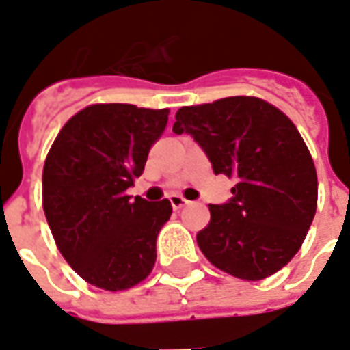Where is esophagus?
I'll return each instance as SVG.
<instances>
[{"instance_id":"34e87169","label":"esophagus","mask_w":350,"mask_h":350,"mask_svg":"<svg viewBox=\"0 0 350 350\" xmlns=\"http://www.w3.org/2000/svg\"><path fill=\"white\" fill-rule=\"evenodd\" d=\"M170 204H172L174 210H182L183 206L189 204V200H185V198L180 197V195H170Z\"/></svg>"}]
</instances>
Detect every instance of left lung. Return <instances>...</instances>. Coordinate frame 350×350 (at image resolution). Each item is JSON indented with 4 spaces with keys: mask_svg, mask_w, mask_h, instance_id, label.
I'll list each match as a JSON object with an SVG mask.
<instances>
[{
    "mask_svg": "<svg viewBox=\"0 0 350 350\" xmlns=\"http://www.w3.org/2000/svg\"><path fill=\"white\" fill-rule=\"evenodd\" d=\"M176 135L195 138L215 174L234 178L232 197L210 204L197 234L204 257L230 275L258 281L298 253L317 210V172L304 138L279 108L227 97L176 112Z\"/></svg>",
    "mask_w": 350,
    "mask_h": 350,
    "instance_id": "left-lung-1",
    "label": "left lung"
}]
</instances>
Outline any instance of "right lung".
<instances>
[{"label": "right lung", "mask_w": 350, "mask_h": 350, "mask_svg": "<svg viewBox=\"0 0 350 350\" xmlns=\"http://www.w3.org/2000/svg\"><path fill=\"white\" fill-rule=\"evenodd\" d=\"M168 110L92 105L65 123L42 170V208L57 250L80 278L105 291L131 288L152 271L165 200L125 195L144 172Z\"/></svg>", "instance_id": "1"}]
</instances>
